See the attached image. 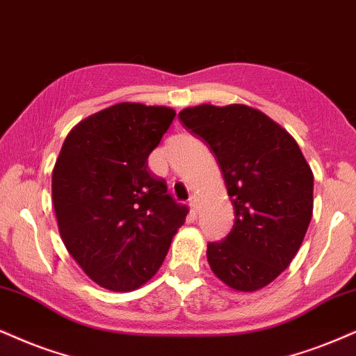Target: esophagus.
<instances>
[{"instance_id":"34e87169","label":"esophagus","mask_w":356,"mask_h":356,"mask_svg":"<svg viewBox=\"0 0 356 356\" xmlns=\"http://www.w3.org/2000/svg\"><path fill=\"white\" fill-rule=\"evenodd\" d=\"M190 209H191V213L193 214H198V204H200V200H198V196L196 195H191L190 196Z\"/></svg>"}]
</instances>
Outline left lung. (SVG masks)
I'll return each mask as SVG.
<instances>
[{
	"label": "left lung",
	"mask_w": 356,
	"mask_h": 356,
	"mask_svg": "<svg viewBox=\"0 0 356 356\" xmlns=\"http://www.w3.org/2000/svg\"><path fill=\"white\" fill-rule=\"evenodd\" d=\"M209 145L234 208V226L208 244L211 270L231 289L254 292L287 269L314 211V173L299 145L248 105L203 104L179 112Z\"/></svg>",
	"instance_id": "obj_1"
}]
</instances>
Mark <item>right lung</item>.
Returning <instances> with one entry per match:
<instances>
[{"instance_id":"add662e5","label":"right lung","mask_w":356,"mask_h":356,"mask_svg":"<svg viewBox=\"0 0 356 356\" xmlns=\"http://www.w3.org/2000/svg\"><path fill=\"white\" fill-rule=\"evenodd\" d=\"M177 113L122 102L69 131L52 170L59 234L74 261L100 287L138 289L163 264L188 208L148 170Z\"/></svg>"}]
</instances>
